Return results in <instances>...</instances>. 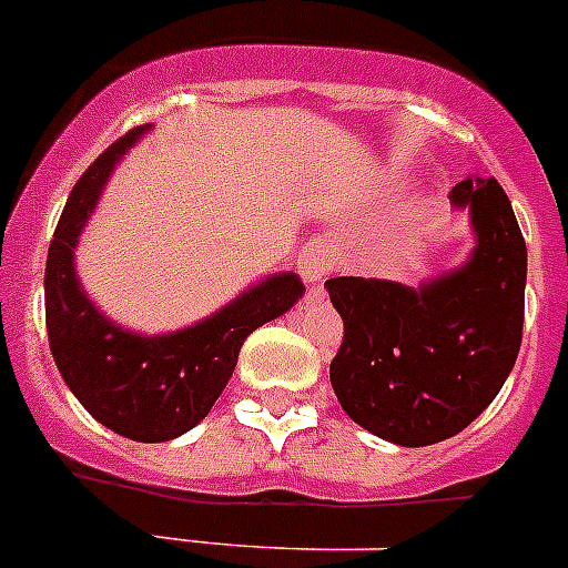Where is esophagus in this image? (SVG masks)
<instances>
[{
	"label": "esophagus",
	"mask_w": 568,
	"mask_h": 568,
	"mask_svg": "<svg viewBox=\"0 0 568 568\" xmlns=\"http://www.w3.org/2000/svg\"><path fill=\"white\" fill-rule=\"evenodd\" d=\"M335 247L327 239H310L307 247L298 253V273L304 275L310 287H318L324 275L333 270Z\"/></svg>",
	"instance_id": "esophagus-1"
}]
</instances>
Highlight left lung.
<instances>
[{"instance_id": "left-lung-1", "label": "left lung", "mask_w": 568, "mask_h": 568, "mask_svg": "<svg viewBox=\"0 0 568 568\" xmlns=\"http://www.w3.org/2000/svg\"><path fill=\"white\" fill-rule=\"evenodd\" d=\"M449 202L469 215L475 247L455 270L398 281H324L344 318L329 381L344 413L398 446L453 438L509 378L524 338L526 241L495 179H464Z\"/></svg>"}]
</instances>
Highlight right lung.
<instances>
[{"mask_svg": "<svg viewBox=\"0 0 568 568\" xmlns=\"http://www.w3.org/2000/svg\"><path fill=\"white\" fill-rule=\"evenodd\" d=\"M153 124L110 144L70 190L44 267V321L50 353L70 393L102 426L139 444H162L207 418L261 324L298 304L304 284L275 273L184 329L142 335L110 321L77 275L79 235L97 210L110 173Z\"/></svg>", "mask_w": 568, "mask_h": 568, "instance_id": "1", "label": "right lung"}]
</instances>
